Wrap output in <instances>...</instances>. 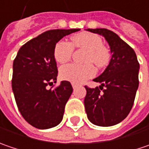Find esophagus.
I'll return each instance as SVG.
<instances>
[{"label": "esophagus", "instance_id": "obj_1", "mask_svg": "<svg viewBox=\"0 0 149 149\" xmlns=\"http://www.w3.org/2000/svg\"><path fill=\"white\" fill-rule=\"evenodd\" d=\"M72 88H73V89H75V88H77V84H75V83H72Z\"/></svg>", "mask_w": 149, "mask_h": 149}]
</instances>
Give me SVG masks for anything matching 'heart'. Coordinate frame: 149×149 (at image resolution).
Wrapping results in <instances>:
<instances>
[{
    "label": "heart",
    "instance_id": "b5f03b06",
    "mask_svg": "<svg viewBox=\"0 0 149 149\" xmlns=\"http://www.w3.org/2000/svg\"><path fill=\"white\" fill-rule=\"evenodd\" d=\"M75 48L87 50L84 57L85 62L94 63L98 67H104L109 64L110 51L103 45V40L97 34L91 33H81L72 38V43L60 40L54 49V57L57 62L66 63L71 60ZM92 63L84 65L67 64L61 66L60 75L61 78L72 83H83L87 79L96 74V69Z\"/></svg>",
    "mask_w": 149,
    "mask_h": 149
}]
</instances>
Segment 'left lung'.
Segmentation results:
<instances>
[{
	"mask_svg": "<svg viewBox=\"0 0 149 149\" xmlns=\"http://www.w3.org/2000/svg\"><path fill=\"white\" fill-rule=\"evenodd\" d=\"M88 31L104 37L112 56L104 72L93 79L100 86L94 88L85 86L86 113L96 126H114L126 118L133 106L139 84V62L133 49L114 32L106 29Z\"/></svg>",
	"mask_w": 149,
	"mask_h": 149,
	"instance_id": "left-lung-1",
	"label": "left lung"
}]
</instances>
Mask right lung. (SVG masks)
Segmentation results:
<instances>
[{"mask_svg":"<svg viewBox=\"0 0 149 149\" xmlns=\"http://www.w3.org/2000/svg\"><path fill=\"white\" fill-rule=\"evenodd\" d=\"M52 29L44 32L19 49L13 61L12 87L18 110L24 120L38 129L57 126L72 93L70 82L57 86L58 69L54 57L56 43L66 35L79 31Z\"/></svg>","mask_w":149,"mask_h":149,"instance_id":"obj_1","label":"right lung"}]
</instances>
